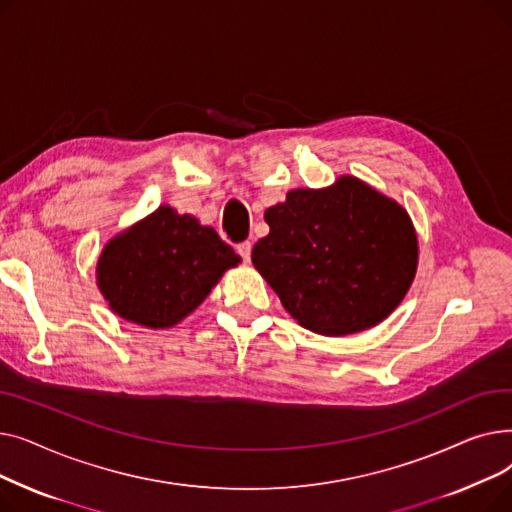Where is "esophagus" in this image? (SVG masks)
Segmentation results:
<instances>
[{"instance_id":"obj_1","label":"esophagus","mask_w":512,"mask_h":512,"mask_svg":"<svg viewBox=\"0 0 512 512\" xmlns=\"http://www.w3.org/2000/svg\"><path fill=\"white\" fill-rule=\"evenodd\" d=\"M251 242L249 240H245V242H238L236 245V253L242 257V261L245 263H249V259H251Z\"/></svg>"}]
</instances>
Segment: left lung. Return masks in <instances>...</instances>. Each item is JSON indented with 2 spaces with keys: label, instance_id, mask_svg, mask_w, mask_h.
I'll use <instances>...</instances> for the list:
<instances>
[{
  "label": "left lung",
  "instance_id": "left-lung-1",
  "mask_svg": "<svg viewBox=\"0 0 512 512\" xmlns=\"http://www.w3.org/2000/svg\"><path fill=\"white\" fill-rule=\"evenodd\" d=\"M265 222L270 234L251 253L255 270L315 334L378 326L415 280L419 247L407 209L355 176L290 191Z\"/></svg>",
  "mask_w": 512,
  "mask_h": 512
}]
</instances>
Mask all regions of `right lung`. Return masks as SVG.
I'll return each instance as SVG.
<instances>
[{"instance_id":"obj_1","label":"right lung","mask_w":512,"mask_h":512,"mask_svg":"<svg viewBox=\"0 0 512 512\" xmlns=\"http://www.w3.org/2000/svg\"><path fill=\"white\" fill-rule=\"evenodd\" d=\"M238 263L211 226L161 205L103 247L97 286L122 319L164 330L193 313Z\"/></svg>"}]
</instances>
